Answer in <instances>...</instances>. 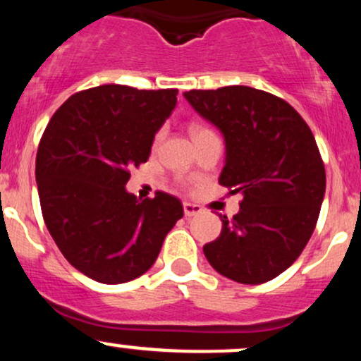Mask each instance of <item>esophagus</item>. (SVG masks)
<instances>
[{
  "mask_svg": "<svg viewBox=\"0 0 361 361\" xmlns=\"http://www.w3.org/2000/svg\"><path fill=\"white\" fill-rule=\"evenodd\" d=\"M183 212H185V217H193V215L202 214V207L197 204H190V202H185Z\"/></svg>",
  "mask_w": 361,
  "mask_h": 361,
  "instance_id": "34e87169",
  "label": "esophagus"
}]
</instances>
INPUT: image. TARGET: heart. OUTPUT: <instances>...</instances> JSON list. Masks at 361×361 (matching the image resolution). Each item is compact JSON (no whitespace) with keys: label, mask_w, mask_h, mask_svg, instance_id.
<instances>
[{"label":"heart","mask_w":361,"mask_h":361,"mask_svg":"<svg viewBox=\"0 0 361 361\" xmlns=\"http://www.w3.org/2000/svg\"><path fill=\"white\" fill-rule=\"evenodd\" d=\"M188 130H190V135H192L193 139L200 137V135H204V134H207V132H210L209 128L204 127V126H200V123H192V126L188 127ZM159 139H161V132H157L154 140H156V142H159Z\"/></svg>","instance_id":"1"}]
</instances>
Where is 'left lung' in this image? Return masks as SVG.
Listing matches in <instances>:
<instances>
[{
  "mask_svg": "<svg viewBox=\"0 0 361 361\" xmlns=\"http://www.w3.org/2000/svg\"><path fill=\"white\" fill-rule=\"evenodd\" d=\"M185 98L226 140L219 183L243 195L233 219L204 246L215 271L244 285L270 281L304 251L321 212L326 171L299 111L250 86L186 91Z\"/></svg>",
  "mask_w": 361,
  "mask_h": 361,
  "instance_id": "1",
  "label": "left lung"
}]
</instances>
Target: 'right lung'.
<instances>
[{"instance_id":"obj_1","label":"right lung","mask_w":361,"mask_h":361,"mask_svg":"<svg viewBox=\"0 0 361 361\" xmlns=\"http://www.w3.org/2000/svg\"><path fill=\"white\" fill-rule=\"evenodd\" d=\"M178 90L103 85L73 94L45 127L35 159L49 233L76 270L100 283H126L154 264L164 238L183 217L173 195L137 200L130 168L151 154Z\"/></svg>"}]
</instances>
